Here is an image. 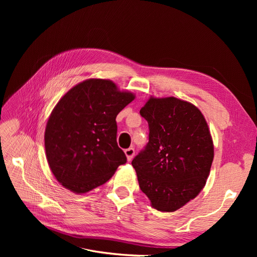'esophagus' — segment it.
<instances>
[{
  "label": "esophagus",
  "instance_id": "esophagus-1",
  "mask_svg": "<svg viewBox=\"0 0 257 257\" xmlns=\"http://www.w3.org/2000/svg\"><path fill=\"white\" fill-rule=\"evenodd\" d=\"M124 153H125V155H126L127 161H131L132 159L134 158V155H135V149H134V148H128V149H125Z\"/></svg>",
  "mask_w": 257,
  "mask_h": 257
}]
</instances>
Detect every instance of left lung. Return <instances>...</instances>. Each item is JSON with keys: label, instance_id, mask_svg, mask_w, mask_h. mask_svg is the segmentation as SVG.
I'll return each instance as SVG.
<instances>
[{"label": "left lung", "instance_id": "1", "mask_svg": "<svg viewBox=\"0 0 257 257\" xmlns=\"http://www.w3.org/2000/svg\"><path fill=\"white\" fill-rule=\"evenodd\" d=\"M149 143L132 161L139 188L159 211L173 212L204 189L214 157L206 119L196 106L150 97L141 109Z\"/></svg>", "mask_w": 257, "mask_h": 257}]
</instances>
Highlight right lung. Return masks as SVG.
Listing matches in <instances>:
<instances>
[{
    "label": "right lung",
    "instance_id": "add662e5",
    "mask_svg": "<svg viewBox=\"0 0 257 257\" xmlns=\"http://www.w3.org/2000/svg\"><path fill=\"white\" fill-rule=\"evenodd\" d=\"M135 98L106 79H88L63 95L45 131L48 165L57 180L76 194L112 177L126 157L116 144L115 118Z\"/></svg>",
    "mask_w": 257,
    "mask_h": 257
}]
</instances>
